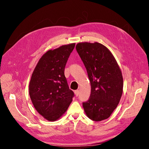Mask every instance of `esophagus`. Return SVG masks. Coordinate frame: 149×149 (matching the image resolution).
Here are the masks:
<instances>
[{
    "label": "esophagus",
    "mask_w": 149,
    "mask_h": 149,
    "mask_svg": "<svg viewBox=\"0 0 149 149\" xmlns=\"http://www.w3.org/2000/svg\"><path fill=\"white\" fill-rule=\"evenodd\" d=\"M74 94L76 96H78L79 95V91L78 90H76V91H74Z\"/></svg>",
    "instance_id": "1"
}]
</instances>
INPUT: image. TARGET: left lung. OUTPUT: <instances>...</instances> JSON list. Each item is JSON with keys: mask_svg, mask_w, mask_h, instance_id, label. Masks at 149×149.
Instances as JSON below:
<instances>
[{"mask_svg": "<svg viewBox=\"0 0 149 149\" xmlns=\"http://www.w3.org/2000/svg\"><path fill=\"white\" fill-rule=\"evenodd\" d=\"M76 49L91 83V95L83 103L85 113L94 121L109 118L123 92V78L118 62L109 49L100 43H78Z\"/></svg>", "mask_w": 149, "mask_h": 149, "instance_id": "8db88e82", "label": "left lung"}]
</instances>
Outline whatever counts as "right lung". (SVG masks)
Here are the masks:
<instances>
[{"label": "right lung", "instance_id": "1", "mask_svg": "<svg viewBox=\"0 0 149 149\" xmlns=\"http://www.w3.org/2000/svg\"><path fill=\"white\" fill-rule=\"evenodd\" d=\"M75 43L49 49L40 58L31 74L29 94L35 109L49 121L59 119L73 100L65 68Z\"/></svg>", "mask_w": 149, "mask_h": 149}]
</instances>
